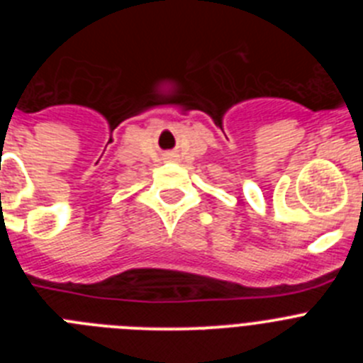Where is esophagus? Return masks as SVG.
I'll list each match as a JSON object with an SVG mask.
<instances>
[{"instance_id":"1","label":"esophagus","mask_w":363,"mask_h":363,"mask_svg":"<svg viewBox=\"0 0 363 363\" xmlns=\"http://www.w3.org/2000/svg\"><path fill=\"white\" fill-rule=\"evenodd\" d=\"M174 156H176L174 152H169V154H167V158H174Z\"/></svg>"}]
</instances>
